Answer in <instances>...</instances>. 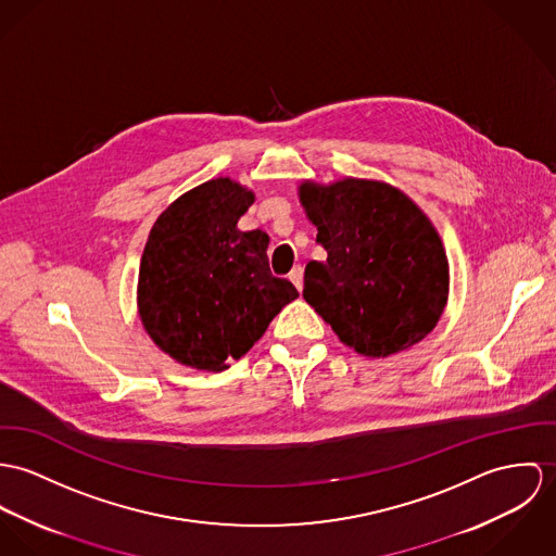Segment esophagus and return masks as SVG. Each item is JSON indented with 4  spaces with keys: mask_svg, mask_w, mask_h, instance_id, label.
<instances>
[{
    "mask_svg": "<svg viewBox=\"0 0 556 556\" xmlns=\"http://www.w3.org/2000/svg\"><path fill=\"white\" fill-rule=\"evenodd\" d=\"M288 277H290V281L296 286V290L301 292V290H303V266H294Z\"/></svg>",
    "mask_w": 556,
    "mask_h": 556,
    "instance_id": "obj_1",
    "label": "esophagus"
}]
</instances>
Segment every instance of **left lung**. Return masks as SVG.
<instances>
[{
	"label": "left lung",
	"instance_id": "left-lung-1",
	"mask_svg": "<svg viewBox=\"0 0 556 556\" xmlns=\"http://www.w3.org/2000/svg\"><path fill=\"white\" fill-rule=\"evenodd\" d=\"M326 262H308L303 296L337 337L383 358L422 341L447 301V257L429 217L396 187L343 179L301 186Z\"/></svg>",
	"mask_w": 556,
	"mask_h": 556
}]
</instances>
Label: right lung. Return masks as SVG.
Returning <instances> with one entry per match:
<instances>
[{
  "label": "right lung",
  "mask_w": 556,
  "mask_h": 556,
  "mask_svg": "<svg viewBox=\"0 0 556 556\" xmlns=\"http://www.w3.org/2000/svg\"><path fill=\"white\" fill-rule=\"evenodd\" d=\"M253 193L213 179L175 200L155 222L138 273L149 337L177 363L224 370L248 354L299 292L268 266V237L237 228Z\"/></svg>",
  "instance_id": "obj_1"
}]
</instances>
